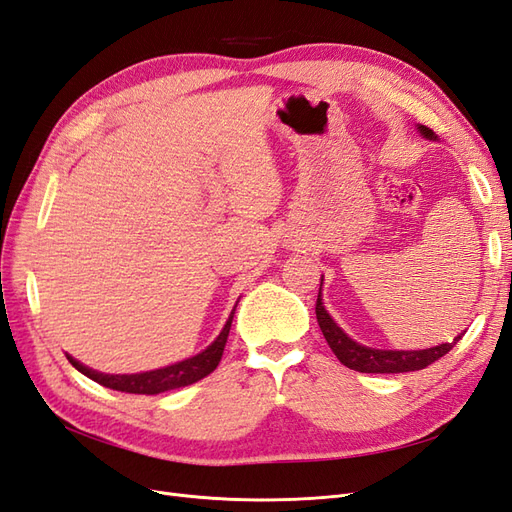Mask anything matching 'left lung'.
Here are the masks:
<instances>
[{
  "mask_svg": "<svg viewBox=\"0 0 512 512\" xmlns=\"http://www.w3.org/2000/svg\"><path fill=\"white\" fill-rule=\"evenodd\" d=\"M418 130H421L425 138H433V132L429 128L418 126ZM316 318L324 339H327V344L331 346L337 359L342 361V365L354 371H363V374H404V371L425 369L427 365L442 359L446 352H451L463 335L461 333L453 342L433 346L427 350H376L356 344L354 339H350L342 329H339L335 320L327 314V309H324L320 294L316 301Z\"/></svg>",
  "mask_w": 512,
  "mask_h": 512,
  "instance_id": "1",
  "label": "left lung"
}]
</instances>
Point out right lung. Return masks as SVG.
<instances>
[{"label":"right lung","instance_id":"obj_1","mask_svg":"<svg viewBox=\"0 0 512 512\" xmlns=\"http://www.w3.org/2000/svg\"><path fill=\"white\" fill-rule=\"evenodd\" d=\"M232 316H235V309L230 312L222 333L215 337V342L207 350L192 356V359H185L181 363L168 365V367H162V369L143 371V374L111 376V374H100V371H94V369L81 365L79 361L72 359V356H68V361L72 363V367L79 369L81 374H85L87 378L106 386V389L121 391V393H136V395H158V393H164V391H173V389H179V386H188V384L203 380L205 376L211 374L215 367L220 365L226 339H228V333H230Z\"/></svg>","mask_w":512,"mask_h":512}]
</instances>
